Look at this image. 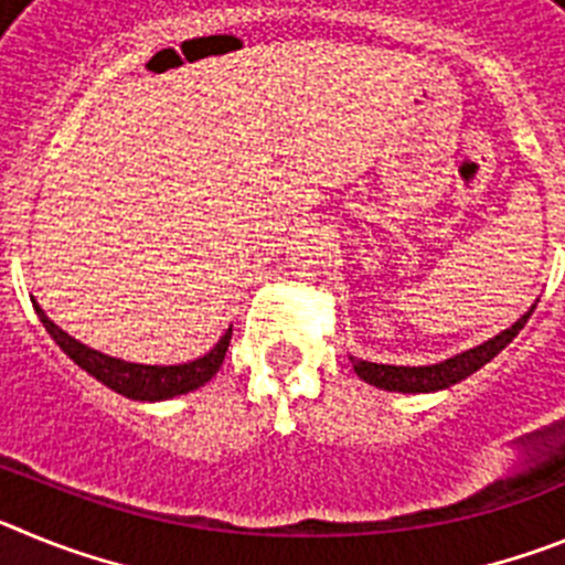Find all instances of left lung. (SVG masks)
<instances>
[{
    "mask_svg": "<svg viewBox=\"0 0 565 565\" xmlns=\"http://www.w3.org/2000/svg\"><path fill=\"white\" fill-rule=\"evenodd\" d=\"M535 306L529 308L521 319H518L515 326L507 328V331L498 333L495 339H487L478 348H469V351L458 353L452 359H444L438 364H422V367H404V364H376V362H364V359L351 356L353 371H356L359 379H364L373 387H382V391H393V393H433V391H444V387H450V384L461 382V379L472 376L476 371H481L483 364L492 362L498 353L507 348L512 339L518 337L523 326H526V319L532 317Z\"/></svg>",
    "mask_w": 565,
    "mask_h": 565,
    "instance_id": "8db88e82",
    "label": "left lung"
}]
</instances>
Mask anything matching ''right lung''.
I'll return each mask as SVG.
<instances>
[{
    "label": "right lung",
    "instance_id": "add662e5",
    "mask_svg": "<svg viewBox=\"0 0 565 565\" xmlns=\"http://www.w3.org/2000/svg\"><path fill=\"white\" fill-rule=\"evenodd\" d=\"M39 319H42L44 331L56 339V344L67 353L73 362L87 371L89 376H96L98 382L107 384L109 391L121 393V396L135 398V402H163V398L181 396V393L198 391L201 384H206L214 373L221 371L223 359H226L228 342H232V328L221 337V342L214 344L206 356L194 359L186 364H135L124 362V359L107 356V353H98L87 344H82L78 339L70 337L67 331L53 322L42 308L33 302Z\"/></svg>",
    "mask_w": 565,
    "mask_h": 565
}]
</instances>
